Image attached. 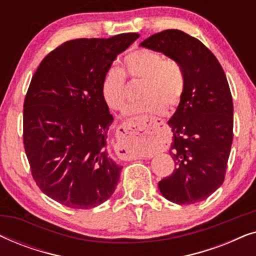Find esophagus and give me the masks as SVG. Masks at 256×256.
<instances>
[{"label": "esophagus", "instance_id": "34e87169", "mask_svg": "<svg viewBox=\"0 0 256 256\" xmlns=\"http://www.w3.org/2000/svg\"><path fill=\"white\" fill-rule=\"evenodd\" d=\"M157 124L158 122L155 118L124 122L118 130V150L124 152V156L136 157L138 154V146L150 143L155 138Z\"/></svg>", "mask_w": 256, "mask_h": 256}]
</instances>
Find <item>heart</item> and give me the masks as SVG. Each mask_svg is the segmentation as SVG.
Instances as JSON below:
<instances>
[{
	"instance_id": "1",
	"label": "heart",
	"mask_w": 256,
	"mask_h": 256,
	"mask_svg": "<svg viewBox=\"0 0 256 256\" xmlns=\"http://www.w3.org/2000/svg\"><path fill=\"white\" fill-rule=\"evenodd\" d=\"M124 73L132 80H142L138 90L141 101L129 107L130 113L158 115L174 110L185 90V74L176 60L166 59L158 51L141 48L132 51L122 60ZM101 96L110 110H124L128 101L124 74L110 68L101 80Z\"/></svg>"
}]
</instances>
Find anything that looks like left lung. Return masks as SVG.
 Wrapping results in <instances>:
<instances>
[{"instance_id":"8db88e82","label":"left lung","mask_w":256,"mask_h":256,"mask_svg":"<svg viewBox=\"0 0 256 256\" xmlns=\"http://www.w3.org/2000/svg\"><path fill=\"white\" fill-rule=\"evenodd\" d=\"M140 46L176 60L185 74L184 96L168 122L176 169L158 183L160 194L180 205L204 200L224 183L233 141V100L225 72L200 40L180 30L152 34Z\"/></svg>"}]
</instances>
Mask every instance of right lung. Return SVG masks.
Instances as JSON below:
<instances>
[{
	"label": "right lung",
	"instance_id": "obj_1",
	"mask_svg": "<svg viewBox=\"0 0 256 256\" xmlns=\"http://www.w3.org/2000/svg\"><path fill=\"white\" fill-rule=\"evenodd\" d=\"M138 37L65 42L31 79L23 110L24 149L38 188L62 205L96 208L116 188L122 166L107 149L113 115L100 86L118 54Z\"/></svg>",
	"mask_w": 256,
	"mask_h": 256
}]
</instances>
